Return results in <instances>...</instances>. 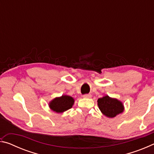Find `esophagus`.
<instances>
[{
    "mask_svg": "<svg viewBox=\"0 0 154 154\" xmlns=\"http://www.w3.org/2000/svg\"><path fill=\"white\" fill-rule=\"evenodd\" d=\"M91 96H92V95L91 94H84L83 96V98H90Z\"/></svg>",
    "mask_w": 154,
    "mask_h": 154,
    "instance_id": "1",
    "label": "esophagus"
}]
</instances>
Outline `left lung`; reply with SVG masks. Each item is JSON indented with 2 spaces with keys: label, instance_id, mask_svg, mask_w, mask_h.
Listing matches in <instances>:
<instances>
[{
  "label": "left lung",
  "instance_id": "left-lung-1",
  "mask_svg": "<svg viewBox=\"0 0 154 154\" xmlns=\"http://www.w3.org/2000/svg\"><path fill=\"white\" fill-rule=\"evenodd\" d=\"M97 102L99 109L108 118H114L124 111V105L121 101L109 96L98 98Z\"/></svg>",
  "mask_w": 154,
  "mask_h": 154
}]
</instances>
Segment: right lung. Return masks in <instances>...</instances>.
I'll use <instances>...</instances> for the list:
<instances>
[{
    "label": "right lung",
    "instance_id": "1",
    "mask_svg": "<svg viewBox=\"0 0 154 154\" xmlns=\"http://www.w3.org/2000/svg\"><path fill=\"white\" fill-rule=\"evenodd\" d=\"M75 102L74 98L70 96L62 95L60 97L53 99L49 104L52 111L56 113H62L71 109Z\"/></svg>",
    "mask_w": 154,
    "mask_h": 154
}]
</instances>
